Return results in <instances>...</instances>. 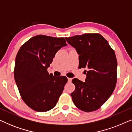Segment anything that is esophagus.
Instances as JSON below:
<instances>
[{
  "instance_id": "34e87169",
  "label": "esophagus",
  "mask_w": 132,
  "mask_h": 132,
  "mask_svg": "<svg viewBox=\"0 0 132 132\" xmlns=\"http://www.w3.org/2000/svg\"><path fill=\"white\" fill-rule=\"evenodd\" d=\"M71 80H72V79L71 78H69V77H68V82H71Z\"/></svg>"
}]
</instances>
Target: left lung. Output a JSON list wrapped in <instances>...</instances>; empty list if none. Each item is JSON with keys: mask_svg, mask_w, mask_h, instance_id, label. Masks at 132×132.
<instances>
[{"mask_svg": "<svg viewBox=\"0 0 132 132\" xmlns=\"http://www.w3.org/2000/svg\"><path fill=\"white\" fill-rule=\"evenodd\" d=\"M79 54V67L88 68L85 82L75 78L71 94L76 106L86 112L98 109L114 91L117 61L114 50L100 34H85L65 38Z\"/></svg>", "mask_w": 132, "mask_h": 132, "instance_id": "1", "label": "left lung"}]
</instances>
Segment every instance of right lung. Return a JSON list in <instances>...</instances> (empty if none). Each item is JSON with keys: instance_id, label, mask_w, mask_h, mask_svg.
Wrapping results in <instances>:
<instances>
[{"instance_id": "right-lung-1", "label": "right lung", "mask_w": 132, "mask_h": 132, "mask_svg": "<svg viewBox=\"0 0 132 132\" xmlns=\"http://www.w3.org/2000/svg\"><path fill=\"white\" fill-rule=\"evenodd\" d=\"M65 46L64 38L38 35L27 41L18 52L14 79L22 100L34 111H50L62 94L67 78L49 75L47 68L56 53Z\"/></svg>"}]
</instances>
